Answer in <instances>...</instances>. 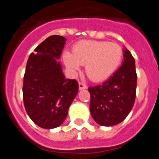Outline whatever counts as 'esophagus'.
I'll list each match as a JSON object with an SVG mask.
<instances>
[{"label":"esophagus","instance_id":"1","mask_svg":"<svg viewBox=\"0 0 159 159\" xmlns=\"http://www.w3.org/2000/svg\"><path fill=\"white\" fill-rule=\"evenodd\" d=\"M79 88H80V90L85 89V88H87V85L84 83L80 82L79 83Z\"/></svg>","mask_w":159,"mask_h":159}]
</instances>
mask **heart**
<instances>
[{
    "mask_svg": "<svg viewBox=\"0 0 159 159\" xmlns=\"http://www.w3.org/2000/svg\"><path fill=\"white\" fill-rule=\"evenodd\" d=\"M73 53L66 52L64 60L72 71L85 65V72L95 82L104 80L117 69L123 57L122 48L116 43L83 40L74 46Z\"/></svg>",
    "mask_w": 159,
    "mask_h": 159,
    "instance_id": "b5f03b06",
    "label": "heart"
}]
</instances>
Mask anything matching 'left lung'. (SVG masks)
<instances>
[{
  "label": "left lung",
  "instance_id": "obj_1",
  "mask_svg": "<svg viewBox=\"0 0 159 159\" xmlns=\"http://www.w3.org/2000/svg\"><path fill=\"white\" fill-rule=\"evenodd\" d=\"M123 65L101 85L90 87V112L98 124L114 126L123 121L134 106L137 74L135 61L128 49Z\"/></svg>",
  "mask_w": 159,
  "mask_h": 159
}]
</instances>
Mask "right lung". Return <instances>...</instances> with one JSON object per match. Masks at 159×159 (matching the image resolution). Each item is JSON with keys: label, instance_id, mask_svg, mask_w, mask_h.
I'll return each instance as SVG.
<instances>
[{"label": "right lung", "instance_id": "right-lung-1", "mask_svg": "<svg viewBox=\"0 0 159 159\" xmlns=\"http://www.w3.org/2000/svg\"><path fill=\"white\" fill-rule=\"evenodd\" d=\"M65 41L61 36H50L31 53L26 64L24 104L30 119L42 128L52 129L62 124L78 93V82L65 79L57 60Z\"/></svg>", "mask_w": 159, "mask_h": 159}]
</instances>
